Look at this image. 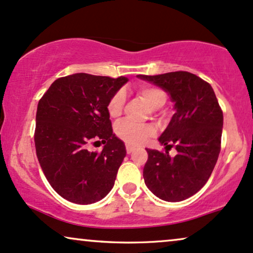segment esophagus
<instances>
[{
    "mask_svg": "<svg viewBox=\"0 0 253 253\" xmlns=\"http://www.w3.org/2000/svg\"><path fill=\"white\" fill-rule=\"evenodd\" d=\"M126 150H127V153H128V154H130V153H132L134 150V147H132L130 145H126Z\"/></svg>",
    "mask_w": 253,
    "mask_h": 253,
    "instance_id": "obj_1",
    "label": "esophagus"
}]
</instances>
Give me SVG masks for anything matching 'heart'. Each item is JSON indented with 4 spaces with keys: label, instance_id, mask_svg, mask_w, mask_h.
<instances>
[{
    "label": "heart",
    "instance_id": "obj_1",
    "mask_svg": "<svg viewBox=\"0 0 253 253\" xmlns=\"http://www.w3.org/2000/svg\"><path fill=\"white\" fill-rule=\"evenodd\" d=\"M137 95L147 104L150 110H158L166 104L167 94L162 88L153 85H142L137 88ZM125 100L124 91H118L107 103V112L111 118H118L123 113ZM116 134L123 141L130 146H140L155 134L153 126L147 124H135L124 120L116 126Z\"/></svg>",
    "mask_w": 253,
    "mask_h": 253
}]
</instances>
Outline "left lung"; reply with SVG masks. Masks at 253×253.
Segmentation results:
<instances>
[{
  "instance_id": "left-lung-1",
  "label": "left lung",
  "mask_w": 253,
  "mask_h": 253,
  "mask_svg": "<svg viewBox=\"0 0 253 253\" xmlns=\"http://www.w3.org/2000/svg\"><path fill=\"white\" fill-rule=\"evenodd\" d=\"M137 78L165 89L175 113L159 137L166 152L147 149L143 178L155 196L180 202L197 193L215 168L220 152L223 112L209 83L190 72H168ZM175 146L174 158L168 150Z\"/></svg>"
}]
</instances>
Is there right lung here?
Returning a JSON list of instances; mask_svg holds the SVG:
<instances>
[{
    "mask_svg": "<svg viewBox=\"0 0 253 253\" xmlns=\"http://www.w3.org/2000/svg\"><path fill=\"white\" fill-rule=\"evenodd\" d=\"M127 82L75 73L53 82L38 103L37 159L51 187L70 202H98L113 188L126 147L113 134L107 103ZM94 141L105 143L101 152L87 149Z\"/></svg>",
    "mask_w": 253,
    "mask_h": 253,
    "instance_id": "obj_1",
    "label": "right lung"
}]
</instances>
